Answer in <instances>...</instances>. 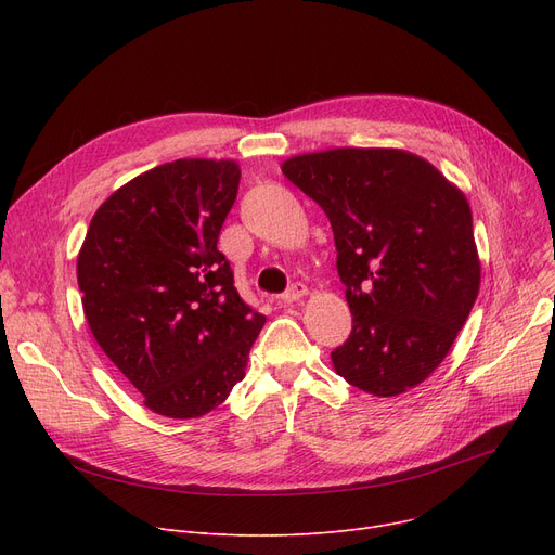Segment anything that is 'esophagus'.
I'll list each match as a JSON object with an SVG mask.
<instances>
[{"mask_svg":"<svg viewBox=\"0 0 555 555\" xmlns=\"http://www.w3.org/2000/svg\"><path fill=\"white\" fill-rule=\"evenodd\" d=\"M306 295H308V287L297 281V283L289 285V287L285 289V293L281 295V301H283V304H293V301H299V299L306 297Z\"/></svg>","mask_w":555,"mask_h":555,"instance_id":"34e87169","label":"esophagus"}]
</instances>
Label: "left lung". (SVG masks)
Masks as SVG:
<instances>
[{
    "instance_id": "obj_1",
    "label": "left lung",
    "mask_w": 555,
    "mask_h": 555,
    "mask_svg": "<svg viewBox=\"0 0 555 555\" xmlns=\"http://www.w3.org/2000/svg\"><path fill=\"white\" fill-rule=\"evenodd\" d=\"M331 220L353 331L331 353L348 385L398 396L443 362L479 295L465 195L418 155L335 149L283 162Z\"/></svg>"
}]
</instances>
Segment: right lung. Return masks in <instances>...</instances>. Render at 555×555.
<instances>
[{"label":"right lung","instance_id":"right-lung-1","mask_svg":"<svg viewBox=\"0 0 555 555\" xmlns=\"http://www.w3.org/2000/svg\"><path fill=\"white\" fill-rule=\"evenodd\" d=\"M238 182L229 159L162 164L101 204L78 254L94 339L145 406L168 418L224 402L266 324L218 249Z\"/></svg>","mask_w":555,"mask_h":555}]
</instances>
